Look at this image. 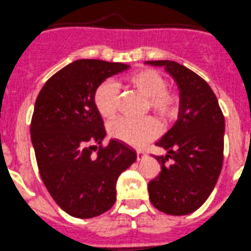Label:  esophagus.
<instances>
[{
  "instance_id": "esophagus-1",
  "label": "esophagus",
  "mask_w": 251,
  "mask_h": 251,
  "mask_svg": "<svg viewBox=\"0 0 251 251\" xmlns=\"http://www.w3.org/2000/svg\"><path fill=\"white\" fill-rule=\"evenodd\" d=\"M145 155H147V154H145L144 151H142V150H138V151H137V160H142L143 157L145 156Z\"/></svg>"
}]
</instances>
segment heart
<instances>
[{
	"mask_svg": "<svg viewBox=\"0 0 251 251\" xmlns=\"http://www.w3.org/2000/svg\"><path fill=\"white\" fill-rule=\"evenodd\" d=\"M127 87L139 92L145 97V108L155 114L161 121L174 118L178 111V96L168 88V82L160 73L154 69H142L123 78ZM118 88L114 82L103 81L96 88L94 103L99 113L103 118L111 119L117 113ZM160 132L159 124L152 118L139 121L119 118L109 126V134L116 139L134 148L144 147L147 143L157 137Z\"/></svg>",
	"mask_w": 251,
	"mask_h": 251,
	"instance_id": "heart-1",
	"label": "heart"
}]
</instances>
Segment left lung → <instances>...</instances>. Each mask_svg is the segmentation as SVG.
Instances as JSON below:
<instances>
[{
	"label": "left lung",
	"instance_id": "8db88e82",
	"mask_svg": "<svg viewBox=\"0 0 251 251\" xmlns=\"http://www.w3.org/2000/svg\"><path fill=\"white\" fill-rule=\"evenodd\" d=\"M165 66L180 87V116L157 147L168 150L155 156L161 166L148 185L152 206L171 216L199 209L216 186L223 165L224 116L208 83L175 61L150 60Z\"/></svg>",
	"mask_w": 251,
	"mask_h": 251
}]
</instances>
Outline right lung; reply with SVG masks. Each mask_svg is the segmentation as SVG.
Instances as JSON below:
<instances>
[{
	"label": "right lung",
	"mask_w": 251,
	"mask_h": 251,
	"mask_svg": "<svg viewBox=\"0 0 251 251\" xmlns=\"http://www.w3.org/2000/svg\"><path fill=\"white\" fill-rule=\"evenodd\" d=\"M128 68L76 60L54 74L35 101L30 138L40 177L58 206L76 218L108 211L116 202L117 178L137 159L134 150L118 140L102 147L106 130L94 103L96 88Z\"/></svg>",
	"instance_id": "right-lung-1"
}]
</instances>
